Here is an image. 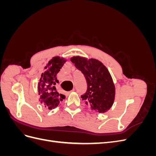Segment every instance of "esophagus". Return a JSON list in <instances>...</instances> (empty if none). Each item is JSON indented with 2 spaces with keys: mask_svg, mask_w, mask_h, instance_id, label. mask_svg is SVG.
I'll return each instance as SVG.
<instances>
[{
  "mask_svg": "<svg viewBox=\"0 0 156 156\" xmlns=\"http://www.w3.org/2000/svg\"><path fill=\"white\" fill-rule=\"evenodd\" d=\"M74 90H74V89H73V90H71V91L68 92V94H69V93H71V92H73Z\"/></svg>",
  "mask_w": 156,
  "mask_h": 156,
  "instance_id": "34e87169",
  "label": "esophagus"
}]
</instances>
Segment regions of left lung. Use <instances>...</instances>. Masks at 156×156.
I'll return each mask as SVG.
<instances>
[{
	"label": "left lung",
	"instance_id": "1",
	"mask_svg": "<svg viewBox=\"0 0 156 156\" xmlns=\"http://www.w3.org/2000/svg\"><path fill=\"white\" fill-rule=\"evenodd\" d=\"M71 61L81 71L87 80V90L81 97L92 111H107L115 100V87L110 73L100 61L73 56Z\"/></svg>",
	"mask_w": 156,
	"mask_h": 156
}]
</instances>
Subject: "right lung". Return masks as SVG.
<instances>
[{"instance_id": "right-lung-1", "label": "right lung", "mask_w": 156, "mask_h": 156, "mask_svg": "<svg viewBox=\"0 0 156 156\" xmlns=\"http://www.w3.org/2000/svg\"><path fill=\"white\" fill-rule=\"evenodd\" d=\"M66 60L59 56H55L45 66V71L41 75L38 83V94L40 101L42 105L49 109L58 107L65 96L60 94L56 88L58 83L56 75L60 72Z\"/></svg>"}]
</instances>
